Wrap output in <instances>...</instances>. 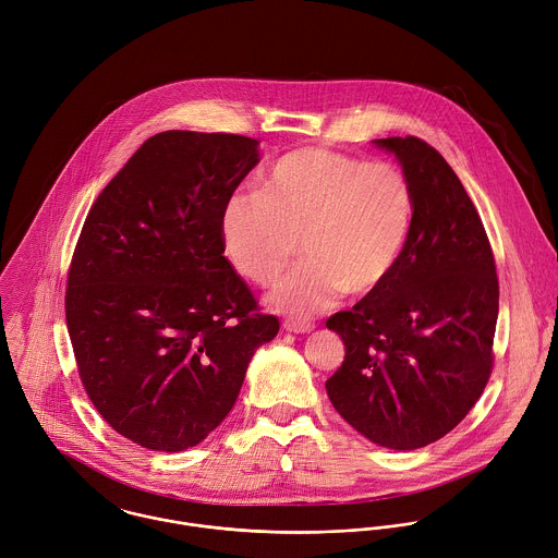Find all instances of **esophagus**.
<instances>
[{"mask_svg": "<svg viewBox=\"0 0 558 558\" xmlns=\"http://www.w3.org/2000/svg\"><path fill=\"white\" fill-rule=\"evenodd\" d=\"M282 326H284L287 332H293V335H308V332L315 330V324L300 322V319H287Z\"/></svg>", "mask_w": 558, "mask_h": 558, "instance_id": "esophagus-1", "label": "esophagus"}]
</instances>
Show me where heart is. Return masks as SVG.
<instances>
[{
    "label": "heart",
    "instance_id": "1",
    "mask_svg": "<svg viewBox=\"0 0 558 558\" xmlns=\"http://www.w3.org/2000/svg\"><path fill=\"white\" fill-rule=\"evenodd\" d=\"M414 223V190L401 168L326 148L280 157L260 192L232 194L222 211L223 252L245 280L267 287L274 308L306 319L347 293L371 295L395 274Z\"/></svg>",
    "mask_w": 558,
    "mask_h": 558
}]
</instances>
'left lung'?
Listing matches in <instances>:
<instances>
[{
  "instance_id": "obj_1",
  "label": "left lung",
  "mask_w": 558,
  "mask_h": 558,
  "mask_svg": "<svg viewBox=\"0 0 558 558\" xmlns=\"http://www.w3.org/2000/svg\"><path fill=\"white\" fill-rule=\"evenodd\" d=\"M373 144L410 179L414 223L388 282L328 319L344 360L326 390L357 434L414 450L445 438L485 390L498 278L483 222L445 157L412 135Z\"/></svg>"
}]
</instances>
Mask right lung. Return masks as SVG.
Segmentation results:
<instances>
[{
  "label": "right lung",
  "instance_id": "obj_1",
  "mask_svg": "<svg viewBox=\"0 0 558 558\" xmlns=\"http://www.w3.org/2000/svg\"><path fill=\"white\" fill-rule=\"evenodd\" d=\"M258 159L245 135L157 133L84 222L69 336L93 405L135 445L203 442L232 410L254 351L280 330L223 256V205Z\"/></svg>",
  "mask_w": 558,
  "mask_h": 558
}]
</instances>
